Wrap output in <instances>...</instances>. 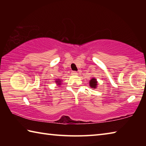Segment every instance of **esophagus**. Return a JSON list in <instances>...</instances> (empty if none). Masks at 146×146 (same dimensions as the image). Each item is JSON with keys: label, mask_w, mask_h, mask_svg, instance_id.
Listing matches in <instances>:
<instances>
[{"label": "esophagus", "mask_w": 146, "mask_h": 146, "mask_svg": "<svg viewBox=\"0 0 146 146\" xmlns=\"http://www.w3.org/2000/svg\"><path fill=\"white\" fill-rule=\"evenodd\" d=\"M71 74H72L73 75H77V72H76V71H72Z\"/></svg>", "instance_id": "34e87169"}]
</instances>
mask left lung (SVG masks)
Segmentation results:
<instances>
[{
  "label": "left lung",
  "mask_w": 146,
  "mask_h": 146,
  "mask_svg": "<svg viewBox=\"0 0 146 146\" xmlns=\"http://www.w3.org/2000/svg\"><path fill=\"white\" fill-rule=\"evenodd\" d=\"M90 86H91V88L95 89L97 87V79L95 78H92L90 81Z\"/></svg>",
  "instance_id": "left-lung-1"
}]
</instances>
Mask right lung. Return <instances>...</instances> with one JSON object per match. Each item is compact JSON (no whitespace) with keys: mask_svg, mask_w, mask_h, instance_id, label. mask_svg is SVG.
<instances>
[{"mask_svg":"<svg viewBox=\"0 0 146 146\" xmlns=\"http://www.w3.org/2000/svg\"><path fill=\"white\" fill-rule=\"evenodd\" d=\"M55 82H56V84H57L58 85H60L61 84V80H60V79H56V80H55Z\"/></svg>","mask_w":146,"mask_h":146,"instance_id":"add662e5","label":"right lung"}]
</instances>
